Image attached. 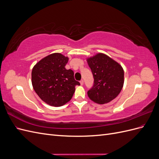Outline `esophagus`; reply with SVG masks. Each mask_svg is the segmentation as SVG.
Returning a JSON list of instances; mask_svg holds the SVG:
<instances>
[{
	"label": "esophagus",
	"mask_w": 159,
	"mask_h": 159,
	"mask_svg": "<svg viewBox=\"0 0 159 159\" xmlns=\"http://www.w3.org/2000/svg\"><path fill=\"white\" fill-rule=\"evenodd\" d=\"M80 82L81 85H84V80H81Z\"/></svg>",
	"instance_id": "34e87169"
}]
</instances>
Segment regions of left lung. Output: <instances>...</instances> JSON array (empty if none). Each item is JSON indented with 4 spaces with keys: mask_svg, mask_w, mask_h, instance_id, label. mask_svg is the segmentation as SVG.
Segmentation results:
<instances>
[{
    "mask_svg": "<svg viewBox=\"0 0 159 159\" xmlns=\"http://www.w3.org/2000/svg\"><path fill=\"white\" fill-rule=\"evenodd\" d=\"M94 79L88 91L91 100L104 104L114 99L121 92L124 84V71L121 65L107 55L98 54L88 59Z\"/></svg>",
    "mask_w": 159,
    "mask_h": 159,
    "instance_id": "1",
    "label": "left lung"
}]
</instances>
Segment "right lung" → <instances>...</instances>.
Here are the masks:
<instances>
[{"label":"right lung","mask_w":159,"mask_h":159,"mask_svg":"<svg viewBox=\"0 0 159 159\" xmlns=\"http://www.w3.org/2000/svg\"><path fill=\"white\" fill-rule=\"evenodd\" d=\"M68 57L54 53L39 61L32 71V84L35 92L45 103L60 107L68 103L75 92L74 71L66 70Z\"/></svg>","instance_id":"1"}]
</instances>
